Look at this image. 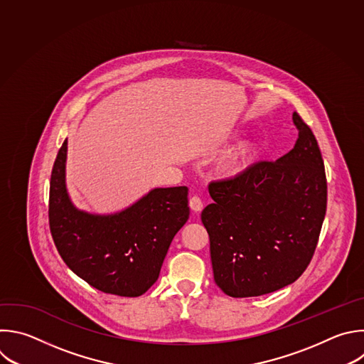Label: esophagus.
<instances>
[{"label": "esophagus", "instance_id": "1", "mask_svg": "<svg viewBox=\"0 0 364 364\" xmlns=\"http://www.w3.org/2000/svg\"><path fill=\"white\" fill-rule=\"evenodd\" d=\"M190 208H191L193 211H196V213H200V211L203 210V201H201V198L197 197V196L191 197V198H190Z\"/></svg>", "mask_w": 364, "mask_h": 364}]
</instances>
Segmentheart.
I'll list each match as a JSON object with an SVG mask.
<instances>
[{
    "instance_id": "1",
    "label": "heart",
    "mask_w": 364,
    "mask_h": 364,
    "mask_svg": "<svg viewBox=\"0 0 364 364\" xmlns=\"http://www.w3.org/2000/svg\"><path fill=\"white\" fill-rule=\"evenodd\" d=\"M231 136H227L228 139ZM262 146L256 140H249L235 147L220 164V174L225 178H235L247 173L260 159Z\"/></svg>"
}]
</instances>
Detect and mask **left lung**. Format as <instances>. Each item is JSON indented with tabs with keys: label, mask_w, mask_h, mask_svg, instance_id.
Listing matches in <instances>:
<instances>
[{
	"label": "left lung",
	"mask_w": 364,
	"mask_h": 364,
	"mask_svg": "<svg viewBox=\"0 0 364 364\" xmlns=\"http://www.w3.org/2000/svg\"><path fill=\"white\" fill-rule=\"evenodd\" d=\"M294 147L235 178L213 181L201 213L215 284L255 297L294 283L317 246L327 205L324 163L310 127L293 112Z\"/></svg>",
	"instance_id": "obj_1"
}]
</instances>
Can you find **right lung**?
I'll use <instances>...</instances> for the list:
<instances>
[{
	"instance_id": "1",
	"label": "right lung",
	"mask_w": 364,
	"mask_h": 364,
	"mask_svg": "<svg viewBox=\"0 0 364 364\" xmlns=\"http://www.w3.org/2000/svg\"><path fill=\"white\" fill-rule=\"evenodd\" d=\"M67 140L50 181V230L64 263L100 291L139 297L159 279L177 231L190 215L186 186L153 188L130 207L95 214L77 208L65 184Z\"/></svg>"
}]
</instances>
